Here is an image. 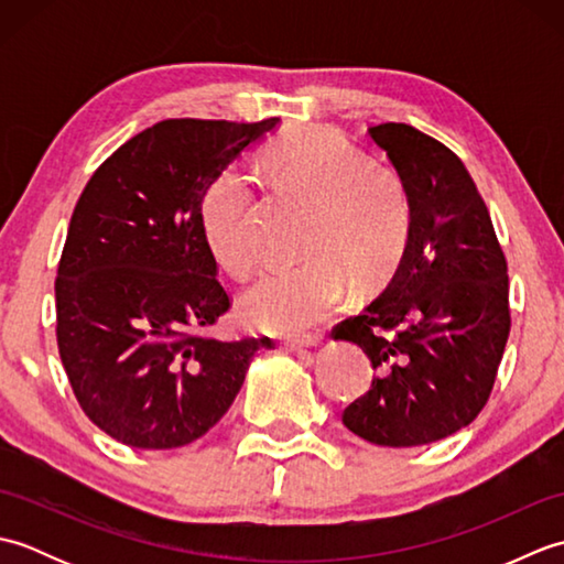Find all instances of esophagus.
Returning <instances> with one entry per match:
<instances>
[{
  "label": "esophagus",
  "mask_w": 564,
  "mask_h": 564,
  "mask_svg": "<svg viewBox=\"0 0 564 564\" xmlns=\"http://www.w3.org/2000/svg\"><path fill=\"white\" fill-rule=\"evenodd\" d=\"M322 346V339H305V341H289L285 344V351L291 354H310Z\"/></svg>",
  "instance_id": "1"
}]
</instances>
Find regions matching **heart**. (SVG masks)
<instances>
[{
	"mask_svg": "<svg viewBox=\"0 0 564 564\" xmlns=\"http://www.w3.org/2000/svg\"><path fill=\"white\" fill-rule=\"evenodd\" d=\"M263 164L283 191L313 206L303 247L307 261L263 275L242 295L239 315L259 332L303 337L341 305L349 281L364 293L386 285L412 227L410 191L392 164L364 160L322 126L275 138ZM251 213L254 188L242 172L225 170L203 191V242L215 267L237 281L257 269Z\"/></svg>",
	"mask_w": 564,
	"mask_h": 564,
	"instance_id": "obj_1",
	"label": "heart"
}]
</instances>
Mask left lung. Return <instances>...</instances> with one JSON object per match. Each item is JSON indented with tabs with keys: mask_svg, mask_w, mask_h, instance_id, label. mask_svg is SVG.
I'll return each mask as SVG.
<instances>
[{
	"mask_svg": "<svg viewBox=\"0 0 564 564\" xmlns=\"http://www.w3.org/2000/svg\"><path fill=\"white\" fill-rule=\"evenodd\" d=\"M368 135L404 178L412 227L386 291L334 329L376 370L341 422L376 446H424L470 424L492 392L511 327L507 259L480 191L446 145L406 123Z\"/></svg>",
	"mask_w": 564,
	"mask_h": 564,
	"instance_id": "1",
	"label": "left lung"
}]
</instances>
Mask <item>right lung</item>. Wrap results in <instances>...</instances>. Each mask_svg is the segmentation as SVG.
<instances>
[{
	"label": "right lung",
	"mask_w": 564,
	"mask_h": 564,
	"mask_svg": "<svg viewBox=\"0 0 564 564\" xmlns=\"http://www.w3.org/2000/svg\"><path fill=\"white\" fill-rule=\"evenodd\" d=\"M281 121L172 118L106 160L57 267V346L75 398L118 443L164 451L230 410L263 339L196 334L230 307L203 242V191Z\"/></svg>",
	"instance_id": "obj_1"
}]
</instances>
